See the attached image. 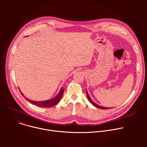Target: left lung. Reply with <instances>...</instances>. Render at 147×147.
I'll return each instance as SVG.
<instances>
[{
  "mask_svg": "<svg viewBox=\"0 0 147 147\" xmlns=\"http://www.w3.org/2000/svg\"><path fill=\"white\" fill-rule=\"evenodd\" d=\"M86 94H87V98L89 100V101L92 104V105H94V107H95L96 108H99V109H108L109 108H108V107H101L100 105H97L96 103H95L91 98V97L90 96L88 93V91L86 90Z\"/></svg>",
  "mask_w": 147,
  "mask_h": 147,
  "instance_id": "8db88e82",
  "label": "left lung"
}]
</instances>
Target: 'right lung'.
<instances>
[{"mask_svg": "<svg viewBox=\"0 0 147 147\" xmlns=\"http://www.w3.org/2000/svg\"><path fill=\"white\" fill-rule=\"evenodd\" d=\"M63 92H64V90L63 89V88H61L59 92L57 94V95L55 97H54L52 99H48L47 100H43V101H34V100L28 99L27 98H26L25 96L24 97L28 102H30V103H31L33 105H36V106H38V107H42V108H51L52 107L56 105L57 103H58V102L60 100V99L62 97ZM20 92H21V94H22L23 96H24L22 92L20 91Z\"/></svg>", "mask_w": 147, "mask_h": 147, "instance_id": "right-lung-1", "label": "right lung"}]
</instances>
